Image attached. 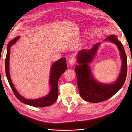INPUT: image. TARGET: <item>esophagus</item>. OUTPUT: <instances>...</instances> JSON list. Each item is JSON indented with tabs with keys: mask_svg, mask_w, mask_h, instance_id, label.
I'll return each instance as SVG.
<instances>
[{
	"mask_svg": "<svg viewBox=\"0 0 132 132\" xmlns=\"http://www.w3.org/2000/svg\"><path fill=\"white\" fill-rule=\"evenodd\" d=\"M75 62H76V60H75V58L74 57H72L69 60V63L70 65H74V64L75 63Z\"/></svg>",
	"mask_w": 132,
	"mask_h": 132,
	"instance_id": "1",
	"label": "esophagus"
}]
</instances>
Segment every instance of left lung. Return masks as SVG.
I'll list each match as a JSON object with an SVG mask.
<instances>
[{"label":"left lung","mask_w":132,"mask_h":132,"mask_svg":"<svg viewBox=\"0 0 132 132\" xmlns=\"http://www.w3.org/2000/svg\"><path fill=\"white\" fill-rule=\"evenodd\" d=\"M105 40L115 44L118 47L122 59L121 71L119 78L113 83L103 84L98 82L92 76L88 63L93 60L100 43L95 44L90 49H82L78 52L77 61L79 64L75 66V70L80 95L86 102L99 103L108 100L122 87L127 77V55L122 43L115 35L109 36Z\"/></svg>","instance_id":"left-lung-1"}]
</instances>
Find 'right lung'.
I'll return each instance as SVG.
<instances>
[{
  "instance_id": "right-lung-1",
  "label": "right lung",
  "mask_w": 132,
  "mask_h": 132,
  "mask_svg": "<svg viewBox=\"0 0 132 132\" xmlns=\"http://www.w3.org/2000/svg\"><path fill=\"white\" fill-rule=\"evenodd\" d=\"M20 37H16L13 40H11L8 44L7 50V55L5 60V74L7 78L8 82L12 88L14 94L18 99L26 104L31 105L36 107H44V106H49L54 103L57 100L58 95V82L61 75L67 69V65L66 63V58H61L57 61L55 62L52 64L50 71V75L49 79V85L50 86V91L49 93L45 97L40 98L38 99L29 100L23 97L20 95L14 87L13 83L11 80L9 68V61L10 57V47L11 46L16 43V41L19 39Z\"/></svg>"
}]
</instances>
